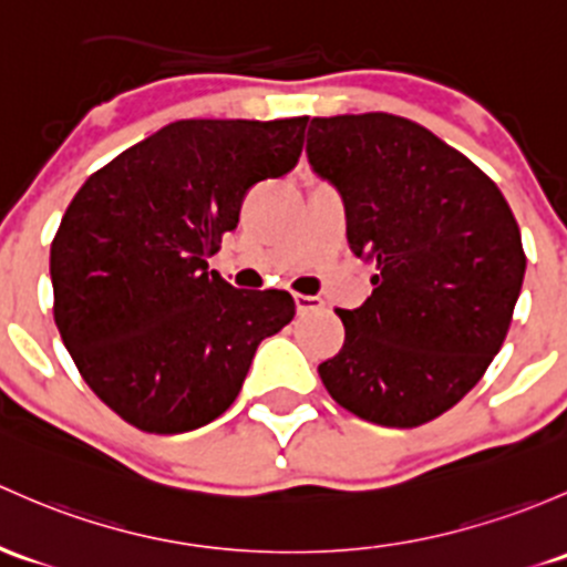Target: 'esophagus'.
I'll return each instance as SVG.
<instances>
[{
    "label": "esophagus",
    "instance_id": "34e87169",
    "mask_svg": "<svg viewBox=\"0 0 567 567\" xmlns=\"http://www.w3.org/2000/svg\"><path fill=\"white\" fill-rule=\"evenodd\" d=\"M323 307H326V303H323V299H318V296L296 293V309H299V315L318 312V309H323Z\"/></svg>",
    "mask_w": 567,
    "mask_h": 567
}]
</instances>
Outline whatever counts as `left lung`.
I'll list each match as a JSON object with an SVG mask.
<instances>
[{
  "label": "left lung",
  "instance_id": "obj_1",
  "mask_svg": "<svg viewBox=\"0 0 567 567\" xmlns=\"http://www.w3.org/2000/svg\"><path fill=\"white\" fill-rule=\"evenodd\" d=\"M312 171L344 204L372 296L337 309L344 344L318 367L333 402L413 429L451 410L499 353L527 258L497 184L410 118H312Z\"/></svg>",
  "mask_w": 567,
  "mask_h": 567
}]
</instances>
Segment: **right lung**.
Here are the masks:
<instances>
[{"label": "right lung", "instance_id": "right-lung-1", "mask_svg": "<svg viewBox=\"0 0 567 567\" xmlns=\"http://www.w3.org/2000/svg\"><path fill=\"white\" fill-rule=\"evenodd\" d=\"M307 122L182 118L89 176L64 212L53 320L89 389L141 432L223 415L258 344L293 320L288 290H236L206 260L247 189L299 163Z\"/></svg>", "mask_w": 567, "mask_h": 567}]
</instances>
